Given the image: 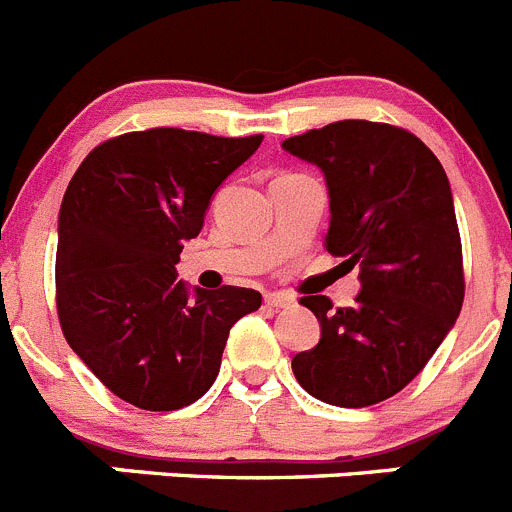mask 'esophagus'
I'll list each match as a JSON object with an SVG mask.
<instances>
[{
  "label": "esophagus",
  "mask_w": 512,
  "mask_h": 512,
  "mask_svg": "<svg viewBox=\"0 0 512 512\" xmlns=\"http://www.w3.org/2000/svg\"><path fill=\"white\" fill-rule=\"evenodd\" d=\"M264 302L274 309H284V307H292L294 297H289V294H281V292H271V294H266Z\"/></svg>",
  "instance_id": "1"
}]
</instances>
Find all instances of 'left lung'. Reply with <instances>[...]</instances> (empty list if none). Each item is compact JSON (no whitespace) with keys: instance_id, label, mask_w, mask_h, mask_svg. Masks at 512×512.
<instances>
[{"instance_id":"left-lung-1","label":"left lung","mask_w":512,"mask_h":512,"mask_svg":"<svg viewBox=\"0 0 512 512\" xmlns=\"http://www.w3.org/2000/svg\"><path fill=\"white\" fill-rule=\"evenodd\" d=\"M317 164L330 195L325 248L358 269L353 307L322 294L299 304L320 342L292 358L309 396L363 409L396 396L437 353L464 299L462 243L442 162L391 124L345 119L281 144Z\"/></svg>"}]
</instances>
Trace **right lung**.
<instances>
[{"label":"right lung","mask_w":512,"mask_h":512,"mask_svg":"<svg viewBox=\"0 0 512 512\" xmlns=\"http://www.w3.org/2000/svg\"><path fill=\"white\" fill-rule=\"evenodd\" d=\"M185 129L131 131L81 162L58 215L55 289L63 335L98 381L144 411H175L213 386L225 340L261 294L190 289L182 243L213 192L261 144Z\"/></svg>","instance_id":"obj_1"}]
</instances>
